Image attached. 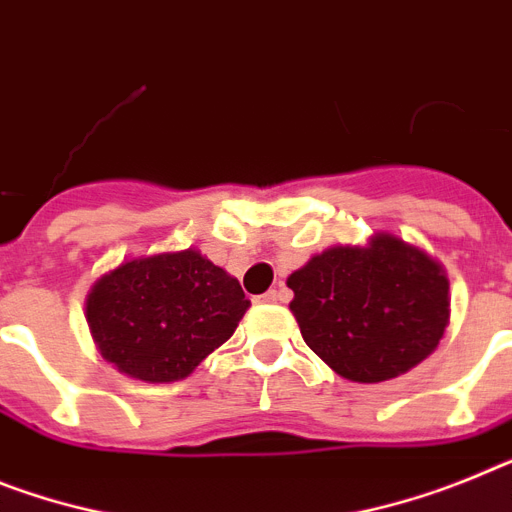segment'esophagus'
<instances>
[{"label": "esophagus", "instance_id": "34e87169", "mask_svg": "<svg viewBox=\"0 0 512 512\" xmlns=\"http://www.w3.org/2000/svg\"><path fill=\"white\" fill-rule=\"evenodd\" d=\"M261 300H264V303H279V300H287V290L282 285L272 287V290L261 295Z\"/></svg>", "mask_w": 512, "mask_h": 512}]
</instances>
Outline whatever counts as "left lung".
I'll use <instances>...</instances> for the list:
<instances>
[{
  "label": "left lung",
  "mask_w": 512,
  "mask_h": 512,
  "mask_svg": "<svg viewBox=\"0 0 512 512\" xmlns=\"http://www.w3.org/2000/svg\"><path fill=\"white\" fill-rule=\"evenodd\" d=\"M300 334L334 373L381 383L435 352L451 300L443 266L396 235L334 246L287 277Z\"/></svg>",
  "instance_id": "left-lung-1"
}]
</instances>
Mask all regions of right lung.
<instances>
[{
  "instance_id": "right-lung-1",
  "label": "right lung",
  "mask_w": 512,
  "mask_h": 512,
  "mask_svg": "<svg viewBox=\"0 0 512 512\" xmlns=\"http://www.w3.org/2000/svg\"><path fill=\"white\" fill-rule=\"evenodd\" d=\"M235 277L194 248L131 259L85 300L100 355L129 378L181 381L225 344L248 310Z\"/></svg>"
}]
</instances>
